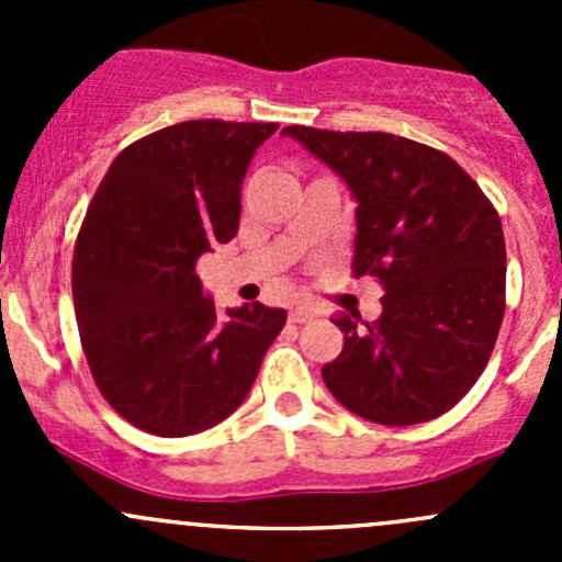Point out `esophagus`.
<instances>
[{
  "label": "esophagus",
  "mask_w": 562,
  "mask_h": 562,
  "mask_svg": "<svg viewBox=\"0 0 562 562\" xmlns=\"http://www.w3.org/2000/svg\"><path fill=\"white\" fill-rule=\"evenodd\" d=\"M288 317H291V323H307V321H313L315 313L310 307H293Z\"/></svg>",
  "instance_id": "1"
}]
</instances>
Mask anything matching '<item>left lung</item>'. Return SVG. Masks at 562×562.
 Returning a JSON list of instances; mask_svg holds the SVG:
<instances>
[{"mask_svg":"<svg viewBox=\"0 0 562 562\" xmlns=\"http://www.w3.org/2000/svg\"><path fill=\"white\" fill-rule=\"evenodd\" d=\"M356 201V277L383 288L381 317H339L323 383L367 422H432L479 381L506 310L503 225L449 155L391 133L285 127Z\"/></svg>","mask_w":562,"mask_h":562,"instance_id":"left-lung-1","label":"left lung"}]
</instances>
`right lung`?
<instances>
[{
  "instance_id": "obj_1",
  "label": "right lung",
  "mask_w": 562,
  "mask_h": 562,
  "mask_svg": "<svg viewBox=\"0 0 562 562\" xmlns=\"http://www.w3.org/2000/svg\"><path fill=\"white\" fill-rule=\"evenodd\" d=\"M280 124L195 119L135 140L108 168L72 255L94 383L133 427L184 438L245 402L288 313H217L195 263L239 231L241 181Z\"/></svg>"
}]
</instances>
